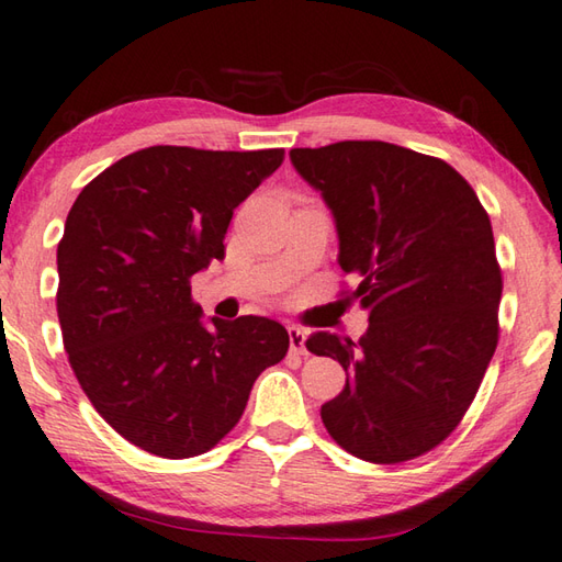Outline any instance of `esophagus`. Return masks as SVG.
<instances>
[{
    "mask_svg": "<svg viewBox=\"0 0 562 562\" xmlns=\"http://www.w3.org/2000/svg\"><path fill=\"white\" fill-rule=\"evenodd\" d=\"M288 334H290V353H294V356L307 353V349H304V339H307V336H304L300 326H290Z\"/></svg>",
    "mask_w": 562,
    "mask_h": 562,
    "instance_id": "obj_1",
    "label": "esophagus"
}]
</instances>
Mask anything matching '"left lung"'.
Instances as JSON below:
<instances>
[{"label": "left lung", "instance_id": "left-lung-1", "mask_svg": "<svg viewBox=\"0 0 562 562\" xmlns=\"http://www.w3.org/2000/svg\"><path fill=\"white\" fill-rule=\"evenodd\" d=\"M339 231V265L369 310L359 341L319 331L346 371L322 405L346 452L397 464L435 450L472 405L498 344L502 268L488 213L447 161L375 139L292 149Z\"/></svg>", "mask_w": 562, "mask_h": 562}]
</instances>
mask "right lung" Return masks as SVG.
Segmentation results:
<instances>
[{
    "label": "right lung",
    "instance_id": "obj_1",
    "mask_svg": "<svg viewBox=\"0 0 562 562\" xmlns=\"http://www.w3.org/2000/svg\"><path fill=\"white\" fill-rule=\"evenodd\" d=\"M284 149L157 145L88 183L58 243L56 310L76 379L127 442L165 459L203 454L246 411L290 334L265 316L201 324L191 278L226 258V231Z\"/></svg>",
    "mask_w": 562,
    "mask_h": 562
}]
</instances>
